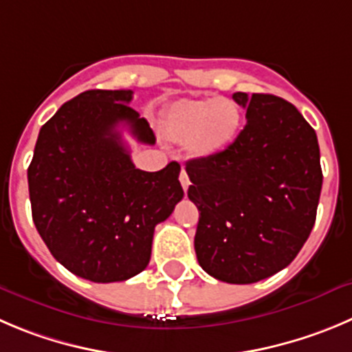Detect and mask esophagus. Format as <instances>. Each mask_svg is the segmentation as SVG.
I'll return each mask as SVG.
<instances>
[{
	"instance_id": "esophagus-1",
	"label": "esophagus",
	"mask_w": 352,
	"mask_h": 352,
	"mask_svg": "<svg viewBox=\"0 0 352 352\" xmlns=\"http://www.w3.org/2000/svg\"><path fill=\"white\" fill-rule=\"evenodd\" d=\"M179 182H182V186H183V190H188V186H190V178H188V174H186V170L185 169H182V174H179Z\"/></svg>"
}]
</instances>
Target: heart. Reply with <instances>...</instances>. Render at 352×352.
I'll list each match as a JSON object with an SVG mask.
<instances>
[{
    "label": "heart",
    "instance_id": "b5f03b06",
    "mask_svg": "<svg viewBox=\"0 0 352 352\" xmlns=\"http://www.w3.org/2000/svg\"><path fill=\"white\" fill-rule=\"evenodd\" d=\"M242 124V112L233 100L182 98L164 113L162 135L169 142L183 143L193 159L212 157L228 148Z\"/></svg>",
    "mask_w": 352,
    "mask_h": 352
}]
</instances>
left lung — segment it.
Wrapping results in <instances>:
<instances>
[{
	"instance_id": "left-lung-1",
	"label": "left lung",
	"mask_w": 352,
	"mask_h": 352,
	"mask_svg": "<svg viewBox=\"0 0 352 352\" xmlns=\"http://www.w3.org/2000/svg\"><path fill=\"white\" fill-rule=\"evenodd\" d=\"M247 124L221 153L186 162L206 273L256 283L289 266L316 221L323 174L314 129L287 100L235 93Z\"/></svg>"
}]
</instances>
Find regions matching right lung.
Listing matches in <instances>:
<instances>
[{"label":"right lung","mask_w":352,"mask_h":352,"mask_svg":"<svg viewBox=\"0 0 352 352\" xmlns=\"http://www.w3.org/2000/svg\"><path fill=\"white\" fill-rule=\"evenodd\" d=\"M131 89H89L41 128L28 169L32 221L52 256L96 283L124 282L148 266L153 230L183 199L178 162L136 169L119 128L153 145Z\"/></svg>","instance_id":"right-lung-1"}]
</instances>
